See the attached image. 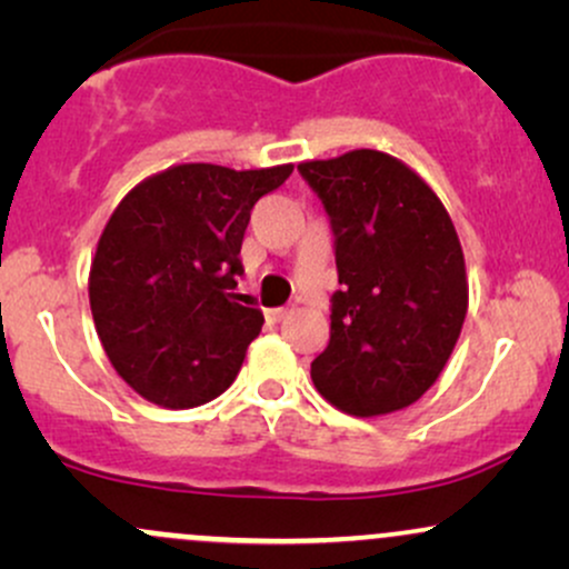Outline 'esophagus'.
<instances>
[{
	"label": "esophagus",
	"mask_w": 569,
	"mask_h": 569,
	"mask_svg": "<svg viewBox=\"0 0 569 569\" xmlns=\"http://www.w3.org/2000/svg\"><path fill=\"white\" fill-rule=\"evenodd\" d=\"M286 316H289V310H286V307H272V310H267V321L270 323H280Z\"/></svg>",
	"instance_id": "1"
}]
</instances>
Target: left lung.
<instances>
[{"label":"left lung","instance_id":"left-lung-1","mask_svg":"<svg viewBox=\"0 0 569 569\" xmlns=\"http://www.w3.org/2000/svg\"><path fill=\"white\" fill-rule=\"evenodd\" d=\"M335 232L331 337L318 393L352 417L415 403L439 380L468 312L466 259L439 194L377 149L299 162Z\"/></svg>","mask_w":569,"mask_h":569}]
</instances>
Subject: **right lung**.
I'll list each match as a JSON object with an SVG mask.
<instances>
[{"label": "right lung", "instance_id": "right-lung-1", "mask_svg": "<svg viewBox=\"0 0 569 569\" xmlns=\"http://www.w3.org/2000/svg\"><path fill=\"white\" fill-rule=\"evenodd\" d=\"M293 166L184 162L136 184L103 227L88 293L117 375L147 401L189 409L238 377L264 316L234 293L251 208Z\"/></svg>", "mask_w": 569, "mask_h": 569}]
</instances>
